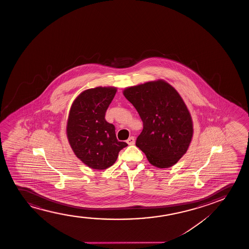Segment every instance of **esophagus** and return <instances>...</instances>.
<instances>
[{"mask_svg": "<svg viewBox=\"0 0 249 249\" xmlns=\"http://www.w3.org/2000/svg\"><path fill=\"white\" fill-rule=\"evenodd\" d=\"M126 143L130 144V145H133L135 143V139L133 137H130L129 139L126 140Z\"/></svg>", "mask_w": 249, "mask_h": 249, "instance_id": "obj_1", "label": "esophagus"}]
</instances>
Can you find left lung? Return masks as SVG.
<instances>
[{"instance_id": "left-lung-1", "label": "left lung", "mask_w": 249, "mask_h": 249, "mask_svg": "<svg viewBox=\"0 0 249 249\" xmlns=\"http://www.w3.org/2000/svg\"><path fill=\"white\" fill-rule=\"evenodd\" d=\"M123 95L143 121L136 146L151 165L167 168L186 153L193 137V122L177 90L164 80L128 87Z\"/></svg>"}]
</instances>
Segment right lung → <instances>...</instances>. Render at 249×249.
I'll list each match as a JSON object with an SVG mask.
<instances>
[{
	"label": "right lung",
	"mask_w": 249,
	"mask_h": 249,
	"mask_svg": "<svg viewBox=\"0 0 249 249\" xmlns=\"http://www.w3.org/2000/svg\"><path fill=\"white\" fill-rule=\"evenodd\" d=\"M115 87H97L81 92L72 103L66 135L73 152L83 163L104 170L116 162L120 150L127 146L116 139L115 126L106 112L116 95Z\"/></svg>",
	"instance_id": "add662e5"
}]
</instances>
